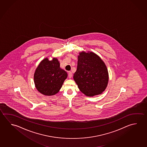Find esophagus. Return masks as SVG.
Masks as SVG:
<instances>
[{"label": "esophagus", "instance_id": "obj_1", "mask_svg": "<svg viewBox=\"0 0 147 147\" xmlns=\"http://www.w3.org/2000/svg\"><path fill=\"white\" fill-rule=\"evenodd\" d=\"M72 76V73L71 72H69L68 73V77L69 78H71Z\"/></svg>", "mask_w": 147, "mask_h": 147}]
</instances>
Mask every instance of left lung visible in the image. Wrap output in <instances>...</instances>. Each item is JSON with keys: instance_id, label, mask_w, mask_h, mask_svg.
I'll use <instances>...</instances> for the list:
<instances>
[{"instance_id": "obj_1", "label": "left lung", "mask_w": 147, "mask_h": 147, "mask_svg": "<svg viewBox=\"0 0 147 147\" xmlns=\"http://www.w3.org/2000/svg\"><path fill=\"white\" fill-rule=\"evenodd\" d=\"M73 78L80 91L88 96L100 94L108 84V70L98 55L83 52L78 56L77 70Z\"/></svg>"}]
</instances>
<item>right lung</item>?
Segmentation results:
<instances>
[{
    "mask_svg": "<svg viewBox=\"0 0 147 147\" xmlns=\"http://www.w3.org/2000/svg\"><path fill=\"white\" fill-rule=\"evenodd\" d=\"M67 77V73L60 68L56 58L51 61L46 58L36 67L34 74V82L39 92L49 96L59 91Z\"/></svg>",
    "mask_w": 147,
    "mask_h": 147,
    "instance_id": "add662e5",
    "label": "right lung"
}]
</instances>
